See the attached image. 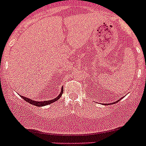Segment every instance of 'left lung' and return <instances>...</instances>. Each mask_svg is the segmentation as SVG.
Masks as SVG:
<instances>
[{
  "label": "left lung",
  "mask_w": 146,
  "mask_h": 146,
  "mask_svg": "<svg viewBox=\"0 0 146 146\" xmlns=\"http://www.w3.org/2000/svg\"><path fill=\"white\" fill-rule=\"evenodd\" d=\"M119 100H121V99H119ZM119 100H118V101H119Z\"/></svg>",
  "instance_id": "obj_1"
}]
</instances>
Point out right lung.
I'll return each instance as SVG.
<instances>
[{
	"label": "right lung",
	"mask_w": 146,
	"mask_h": 146,
	"mask_svg": "<svg viewBox=\"0 0 146 146\" xmlns=\"http://www.w3.org/2000/svg\"><path fill=\"white\" fill-rule=\"evenodd\" d=\"M64 92V88H61V91H60V94H59L58 96L57 97L55 98V99H51V100H48V101H42V102H38V101H33L32 99H30L28 97H25V96H21L22 98H23L25 101H26L27 102H28L29 104H31L33 105H35V106H37V107H40V106H45V105H47V104H50L51 103H53L55 102V101H57L60 99V97L61 96L62 94Z\"/></svg>",
	"instance_id": "right-lung-1"
}]
</instances>
